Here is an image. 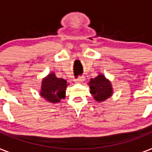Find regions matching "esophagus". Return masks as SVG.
Masks as SVG:
<instances>
[{
	"instance_id": "esophagus-1",
	"label": "esophagus",
	"mask_w": 152,
	"mask_h": 152,
	"mask_svg": "<svg viewBox=\"0 0 152 152\" xmlns=\"http://www.w3.org/2000/svg\"><path fill=\"white\" fill-rule=\"evenodd\" d=\"M85 81V77L82 76V77H79L78 79L75 80V82L77 83V84H80V83H82Z\"/></svg>"
}]
</instances>
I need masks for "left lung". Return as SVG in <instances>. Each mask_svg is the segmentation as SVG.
Listing matches in <instances>:
<instances>
[{
	"instance_id": "left-lung-1",
	"label": "left lung",
	"mask_w": 152,
	"mask_h": 152,
	"mask_svg": "<svg viewBox=\"0 0 152 152\" xmlns=\"http://www.w3.org/2000/svg\"><path fill=\"white\" fill-rule=\"evenodd\" d=\"M88 85L90 89L89 92L97 102H104L113 94L112 83L102 73H99L94 78H91Z\"/></svg>"
}]
</instances>
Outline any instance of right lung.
Returning a JSON list of instances; mask_svg holds the SVG:
<instances>
[{"label":"right lung","mask_w":152,"mask_h":152,"mask_svg":"<svg viewBox=\"0 0 152 152\" xmlns=\"http://www.w3.org/2000/svg\"><path fill=\"white\" fill-rule=\"evenodd\" d=\"M69 84L66 80L58 78L54 72L49 73L41 80L40 95L50 103H58L66 98V89Z\"/></svg>","instance_id":"add662e5"}]
</instances>
